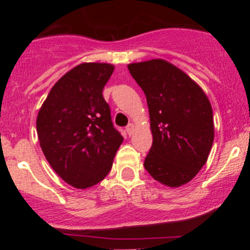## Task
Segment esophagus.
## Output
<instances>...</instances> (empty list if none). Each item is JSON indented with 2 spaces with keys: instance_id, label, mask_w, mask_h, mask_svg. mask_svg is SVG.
Listing matches in <instances>:
<instances>
[{
  "instance_id": "esophagus-1",
  "label": "esophagus",
  "mask_w": 250,
  "mask_h": 250,
  "mask_svg": "<svg viewBox=\"0 0 250 250\" xmlns=\"http://www.w3.org/2000/svg\"><path fill=\"white\" fill-rule=\"evenodd\" d=\"M134 129H135V127H134L133 123H129V125H127V128H125V130H127L129 136H130V135L134 133Z\"/></svg>"
}]
</instances>
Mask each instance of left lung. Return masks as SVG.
<instances>
[{
    "instance_id": "8db88e82",
    "label": "left lung",
    "mask_w": 250,
    "mask_h": 250,
    "mask_svg": "<svg viewBox=\"0 0 250 250\" xmlns=\"http://www.w3.org/2000/svg\"><path fill=\"white\" fill-rule=\"evenodd\" d=\"M128 69L149 108L153 146L145 168L168 187L188 183L206 165L214 141L213 109L207 95L165 60L130 63Z\"/></svg>"
}]
</instances>
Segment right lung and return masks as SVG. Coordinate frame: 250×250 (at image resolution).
<instances>
[{
	"label": "right lung",
	"mask_w": 250,
	"mask_h": 250,
	"mask_svg": "<svg viewBox=\"0 0 250 250\" xmlns=\"http://www.w3.org/2000/svg\"><path fill=\"white\" fill-rule=\"evenodd\" d=\"M113 71L109 63L76 65L54 84L37 115L45 159L75 188L93 187L104 179L123 141L102 95Z\"/></svg>",
	"instance_id": "1"
}]
</instances>
